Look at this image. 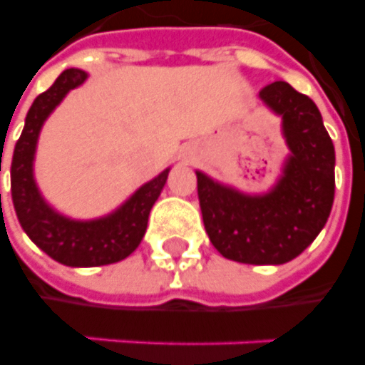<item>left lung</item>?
<instances>
[{
  "label": "left lung",
  "instance_id": "1",
  "mask_svg": "<svg viewBox=\"0 0 365 365\" xmlns=\"http://www.w3.org/2000/svg\"><path fill=\"white\" fill-rule=\"evenodd\" d=\"M283 118L291 157L269 195L245 196L196 173L206 234L226 259L281 265L301 255L324 228L334 202V145L319 108L287 82L261 88Z\"/></svg>",
  "mask_w": 365,
  "mask_h": 365
}]
</instances>
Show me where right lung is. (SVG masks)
<instances>
[{
	"label": "right lung",
	"mask_w": 365,
	"mask_h": 365,
	"mask_svg": "<svg viewBox=\"0 0 365 365\" xmlns=\"http://www.w3.org/2000/svg\"><path fill=\"white\" fill-rule=\"evenodd\" d=\"M84 80L86 72L68 68L46 92L35 98L11 159V198L21 228L46 255L71 267L108 265L135 252L145 236L149 212L169 177V169L163 170L159 177L139 188L120 210L92 222H74L46 206L33 180V155L38 131L68 90L80 86Z\"/></svg>",
	"instance_id": "right-lung-1"
}]
</instances>
